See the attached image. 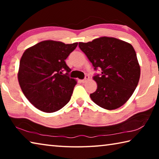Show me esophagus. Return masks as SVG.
Listing matches in <instances>:
<instances>
[{
    "mask_svg": "<svg viewBox=\"0 0 159 159\" xmlns=\"http://www.w3.org/2000/svg\"><path fill=\"white\" fill-rule=\"evenodd\" d=\"M88 80H89V76H88V75H85L84 79H83V80H81V81H82V83H85L87 82Z\"/></svg>",
    "mask_w": 159,
    "mask_h": 159,
    "instance_id": "esophagus-1",
    "label": "esophagus"
}]
</instances>
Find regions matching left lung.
I'll return each instance as SVG.
<instances>
[{
  "label": "left lung",
  "mask_w": 159,
  "mask_h": 159,
  "mask_svg": "<svg viewBox=\"0 0 159 159\" xmlns=\"http://www.w3.org/2000/svg\"><path fill=\"white\" fill-rule=\"evenodd\" d=\"M95 74L98 83L90 98L102 108L112 110L123 106L134 93L140 77L135 51L130 43L115 38L101 37L92 42L79 43Z\"/></svg>",
  "instance_id": "1"
}]
</instances>
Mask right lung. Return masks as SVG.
I'll use <instances>...</instances> for the list:
<instances>
[{"mask_svg": "<svg viewBox=\"0 0 159 159\" xmlns=\"http://www.w3.org/2000/svg\"><path fill=\"white\" fill-rule=\"evenodd\" d=\"M78 43L44 41L28 48L20 62L18 80L24 95L38 109L52 113L68 103L76 81L65 60Z\"/></svg>", "mask_w": 159, "mask_h": 159, "instance_id": "obj_1", "label": "right lung"}]
</instances>
